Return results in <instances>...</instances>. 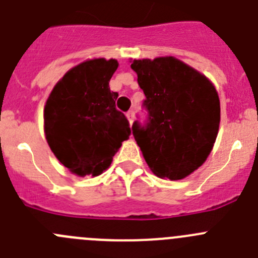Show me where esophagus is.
Instances as JSON below:
<instances>
[{
    "label": "esophagus",
    "mask_w": 258,
    "mask_h": 258,
    "mask_svg": "<svg viewBox=\"0 0 258 258\" xmlns=\"http://www.w3.org/2000/svg\"><path fill=\"white\" fill-rule=\"evenodd\" d=\"M126 117H127V120H129V122H131V124H133V121H134V111H133V110H129V111L126 112Z\"/></svg>",
    "instance_id": "obj_1"
}]
</instances>
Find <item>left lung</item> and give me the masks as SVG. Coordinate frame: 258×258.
<instances>
[{
  "label": "left lung",
  "mask_w": 258,
  "mask_h": 258,
  "mask_svg": "<svg viewBox=\"0 0 258 258\" xmlns=\"http://www.w3.org/2000/svg\"><path fill=\"white\" fill-rule=\"evenodd\" d=\"M131 67L148 111L144 124L133 122L134 139L154 175L185 178L207 161L217 139V90L204 75L173 57L134 59Z\"/></svg>",
  "instance_id": "obj_1"
}]
</instances>
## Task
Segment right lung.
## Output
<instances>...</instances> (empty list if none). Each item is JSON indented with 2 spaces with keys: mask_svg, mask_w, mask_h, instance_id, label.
I'll list each match as a JSON object with an SVG mask.
<instances>
[{
  "mask_svg": "<svg viewBox=\"0 0 258 258\" xmlns=\"http://www.w3.org/2000/svg\"><path fill=\"white\" fill-rule=\"evenodd\" d=\"M116 59H90L68 71L44 107V132L54 156L71 172L99 176L131 136L129 121L116 110L117 92L109 82Z\"/></svg>",
  "mask_w": 258,
  "mask_h": 258,
  "instance_id": "add662e5",
  "label": "right lung"
}]
</instances>
